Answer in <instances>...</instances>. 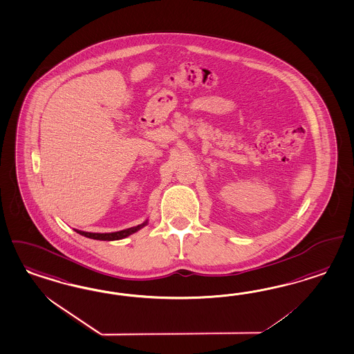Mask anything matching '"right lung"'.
<instances>
[{"mask_svg":"<svg viewBox=\"0 0 354 354\" xmlns=\"http://www.w3.org/2000/svg\"><path fill=\"white\" fill-rule=\"evenodd\" d=\"M145 225H147V223H141V225H138V226H134V227L125 229V230H122V232H104V234H101V232H81V230H76V232H79V234H81V235H84V236H86V238L97 239V241H119V239H122V238H125V236L131 235V234H133V232H136L137 230H140V229L143 227Z\"/></svg>","mask_w":354,"mask_h":354,"instance_id":"add662e5","label":"right lung"}]
</instances>
